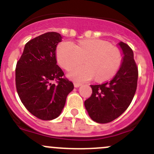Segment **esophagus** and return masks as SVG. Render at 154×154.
<instances>
[{"label": "esophagus", "mask_w": 154, "mask_h": 154, "mask_svg": "<svg viewBox=\"0 0 154 154\" xmlns=\"http://www.w3.org/2000/svg\"><path fill=\"white\" fill-rule=\"evenodd\" d=\"M81 86V84L79 83H74V87H75V88H78V87H79Z\"/></svg>", "instance_id": "esophagus-1"}]
</instances>
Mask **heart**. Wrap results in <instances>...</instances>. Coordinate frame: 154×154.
<instances>
[{
	"instance_id": "1",
	"label": "heart",
	"mask_w": 154,
	"mask_h": 154,
	"mask_svg": "<svg viewBox=\"0 0 154 154\" xmlns=\"http://www.w3.org/2000/svg\"><path fill=\"white\" fill-rule=\"evenodd\" d=\"M57 59L66 70L82 62L84 65L73 67L69 71L68 77L78 82L90 81L95 76L103 81L112 76L121 64L120 51L100 39H86L76 45L71 42H63L58 45Z\"/></svg>"
}]
</instances>
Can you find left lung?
<instances>
[{
	"instance_id": "1",
	"label": "left lung",
	"mask_w": 154,
	"mask_h": 154,
	"mask_svg": "<svg viewBox=\"0 0 154 154\" xmlns=\"http://www.w3.org/2000/svg\"><path fill=\"white\" fill-rule=\"evenodd\" d=\"M118 45L123 59L116 75L103 84L90 85L92 95L84 101L89 116L98 123H109L120 116L129 106L137 90L138 69L133 51L123 42Z\"/></svg>"
}]
</instances>
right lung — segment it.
I'll use <instances>...</instances> for the list:
<instances>
[{"label":"right lung","mask_w":154,"mask_h":154,"mask_svg":"<svg viewBox=\"0 0 154 154\" xmlns=\"http://www.w3.org/2000/svg\"><path fill=\"white\" fill-rule=\"evenodd\" d=\"M62 39L57 32L34 38L26 44L16 65L18 95L28 111L40 120L59 117L67 95L74 88L72 82L63 78V71L57 64L56 50Z\"/></svg>","instance_id":"obj_1"}]
</instances>
